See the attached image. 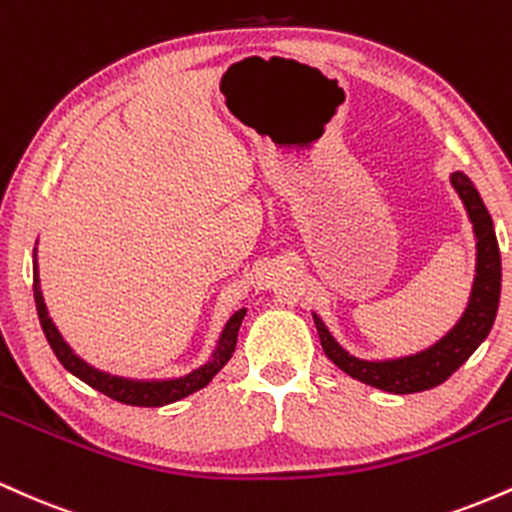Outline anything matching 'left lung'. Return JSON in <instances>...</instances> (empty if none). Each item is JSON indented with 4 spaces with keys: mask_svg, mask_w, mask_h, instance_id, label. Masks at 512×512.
<instances>
[{
    "mask_svg": "<svg viewBox=\"0 0 512 512\" xmlns=\"http://www.w3.org/2000/svg\"><path fill=\"white\" fill-rule=\"evenodd\" d=\"M450 182L464 202L469 221L474 223L477 276H474L467 310H464L460 322L440 342L414 356L392 358V361H363V358L351 356L349 351H344L342 346L334 342L325 322L313 315L327 358L334 366L342 368L346 375L378 387V390L395 392V395H411V392H424L445 383L477 351V346L489 337L493 320H496L498 298H501V250H498L491 214L467 175L452 173Z\"/></svg>",
    "mask_w": 512,
    "mask_h": 512,
    "instance_id": "left-lung-1",
    "label": "left lung"
}]
</instances>
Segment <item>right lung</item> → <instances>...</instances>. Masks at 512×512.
<instances>
[{
    "label": "right lung",
    "mask_w": 512,
    "mask_h": 512,
    "mask_svg": "<svg viewBox=\"0 0 512 512\" xmlns=\"http://www.w3.org/2000/svg\"><path fill=\"white\" fill-rule=\"evenodd\" d=\"M35 257V252H33ZM33 296H35V308H38L40 327H43L45 337L55 351V356L60 358V363L69 373L76 375L79 380H84L86 385H91L93 390L103 392L110 399L122 404H132V407H163V404L178 402V399L192 395V392L202 390L204 385H209V380L214 378L219 370L226 366L228 358L233 356L238 342V330L240 322L245 317V308H240L238 313H233L231 320L223 327L219 344H216L214 354L204 366H199L192 373L182 375V378L173 380H129V378H117V375L103 373V370L88 366L86 361H81L79 356L69 349V344L64 342L62 334L57 332V327L52 325L48 308H45L43 291H40V279H38V262L33 260Z\"/></svg>",
    "instance_id": "obj_1"
}]
</instances>
